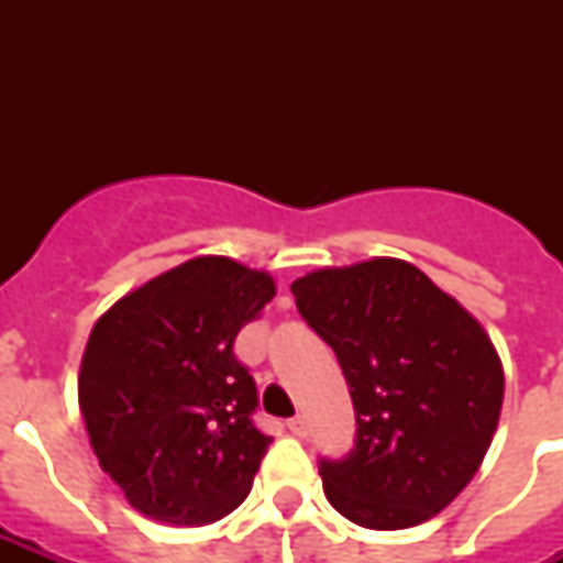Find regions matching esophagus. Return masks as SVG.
<instances>
[{
  "instance_id": "34e87169",
  "label": "esophagus",
  "mask_w": 563,
  "mask_h": 563,
  "mask_svg": "<svg viewBox=\"0 0 563 563\" xmlns=\"http://www.w3.org/2000/svg\"><path fill=\"white\" fill-rule=\"evenodd\" d=\"M286 429H289L291 435H298V438H303L309 432V427H307V418H303V415H295V418H289L286 420Z\"/></svg>"
}]
</instances>
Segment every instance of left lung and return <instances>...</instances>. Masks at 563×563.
<instances>
[{"label": "left lung", "mask_w": 563, "mask_h": 563, "mask_svg": "<svg viewBox=\"0 0 563 563\" xmlns=\"http://www.w3.org/2000/svg\"><path fill=\"white\" fill-rule=\"evenodd\" d=\"M291 295L356 411L351 453L318 462L330 506L383 532L435 517L479 471L503 409L506 376L479 321L388 256L312 272Z\"/></svg>", "instance_id": "left-lung-1"}]
</instances>
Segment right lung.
I'll return each instance as SVG.
<instances>
[{
  "instance_id": "obj_1",
  "label": "right lung",
  "mask_w": 563,
  "mask_h": 563,
  "mask_svg": "<svg viewBox=\"0 0 563 563\" xmlns=\"http://www.w3.org/2000/svg\"><path fill=\"white\" fill-rule=\"evenodd\" d=\"M274 280L198 256L117 300L84 351L78 400L101 471L128 503L169 526L221 520L251 490L272 438L254 423L239 330Z\"/></svg>"
}]
</instances>
